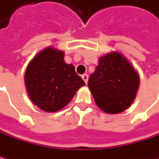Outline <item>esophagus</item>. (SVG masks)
<instances>
[{
    "mask_svg": "<svg viewBox=\"0 0 159 159\" xmlns=\"http://www.w3.org/2000/svg\"><path fill=\"white\" fill-rule=\"evenodd\" d=\"M81 78H82V80L85 81V83L86 84H88V80H89V75L88 74H83L82 76H81Z\"/></svg>",
    "mask_w": 159,
    "mask_h": 159,
    "instance_id": "34e87169",
    "label": "esophagus"
}]
</instances>
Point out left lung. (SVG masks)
Returning <instances> with one entry per match:
<instances>
[{"instance_id": "8db88e82", "label": "left lung", "mask_w": 159, "mask_h": 159, "mask_svg": "<svg viewBox=\"0 0 159 159\" xmlns=\"http://www.w3.org/2000/svg\"><path fill=\"white\" fill-rule=\"evenodd\" d=\"M89 79V88L96 105L104 112L120 113L134 102L140 77L129 61L119 52L108 53Z\"/></svg>"}]
</instances>
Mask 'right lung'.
Returning a JSON list of instances; mask_svg holds the SVG:
<instances>
[{
	"label": "right lung",
	"mask_w": 159,
	"mask_h": 159,
	"mask_svg": "<svg viewBox=\"0 0 159 159\" xmlns=\"http://www.w3.org/2000/svg\"><path fill=\"white\" fill-rule=\"evenodd\" d=\"M64 53L53 47L41 50L28 64L25 83L30 99L40 110L56 112L65 107L85 82Z\"/></svg>",
	"instance_id": "1"
}]
</instances>
